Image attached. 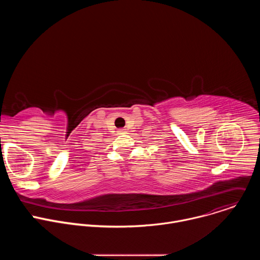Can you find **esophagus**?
Segmentation results:
<instances>
[{"mask_svg": "<svg viewBox=\"0 0 260 260\" xmlns=\"http://www.w3.org/2000/svg\"><path fill=\"white\" fill-rule=\"evenodd\" d=\"M125 131H126L125 128H120L118 132H119V133H125Z\"/></svg>", "mask_w": 260, "mask_h": 260, "instance_id": "obj_1", "label": "esophagus"}]
</instances>
